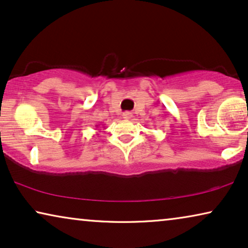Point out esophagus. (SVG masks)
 <instances>
[{"instance_id": "34e87169", "label": "esophagus", "mask_w": 248, "mask_h": 248, "mask_svg": "<svg viewBox=\"0 0 248 248\" xmlns=\"http://www.w3.org/2000/svg\"><path fill=\"white\" fill-rule=\"evenodd\" d=\"M131 117H132V113H130V111H124V113H123L124 120L128 121V120H131Z\"/></svg>"}]
</instances>
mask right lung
Wrapping results in <instances>:
<instances>
[{
    "label": "right lung",
    "mask_w": 248,
    "mask_h": 248,
    "mask_svg": "<svg viewBox=\"0 0 248 248\" xmlns=\"http://www.w3.org/2000/svg\"><path fill=\"white\" fill-rule=\"evenodd\" d=\"M97 126H98V125H97Z\"/></svg>",
    "instance_id": "1"
}]
</instances>
